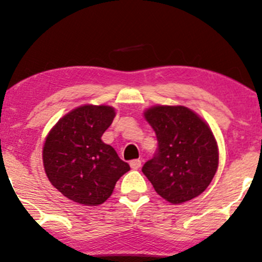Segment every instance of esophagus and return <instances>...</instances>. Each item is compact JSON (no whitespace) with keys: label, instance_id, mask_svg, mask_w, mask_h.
Wrapping results in <instances>:
<instances>
[{"label":"esophagus","instance_id":"34e87169","mask_svg":"<svg viewBox=\"0 0 262 262\" xmlns=\"http://www.w3.org/2000/svg\"><path fill=\"white\" fill-rule=\"evenodd\" d=\"M130 166H132V169H139L140 166H142V160H140V159L132 160Z\"/></svg>","mask_w":262,"mask_h":262}]
</instances>
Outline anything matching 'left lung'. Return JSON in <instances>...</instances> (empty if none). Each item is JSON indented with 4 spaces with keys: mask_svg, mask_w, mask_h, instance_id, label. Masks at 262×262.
I'll list each match as a JSON object with an SVG mask.
<instances>
[{
    "mask_svg": "<svg viewBox=\"0 0 262 262\" xmlns=\"http://www.w3.org/2000/svg\"><path fill=\"white\" fill-rule=\"evenodd\" d=\"M144 117L157 134L158 149L142 171L169 203L196 198L211 183L219 165L211 129L183 105H155L146 109Z\"/></svg>",
    "mask_w": 262,
    "mask_h": 262,
    "instance_id": "1",
    "label": "left lung"
}]
</instances>
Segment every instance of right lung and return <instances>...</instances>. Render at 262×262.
I'll list each match as a JSON object with an SVG mask.
<instances>
[{
	"mask_svg": "<svg viewBox=\"0 0 262 262\" xmlns=\"http://www.w3.org/2000/svg\"><path fill=\"white\" fill-rule=\"evenodd\" d=\"M116 117L109 105H82L58 120L43 145V166L52 185L74 203L103 204L130 170L102 136Z\"/></svg>",
	"mask_w": 262,
	"mask_h": 262,
	"instance_id": "obj_1",
	"label": "right lung"
}]
</instances>
